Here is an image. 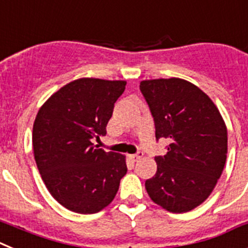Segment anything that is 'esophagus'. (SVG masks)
Segmentation results:
<instances>
[{"label":"esophagus","mask_w":248,"mask_h":248,"mask_svg":"<svg viewBox=\"0 0 248 248\" xmlns=\"http://www.w3.org/2000/svg\"><path fill=\"white\" fill-rule=\"evenodd\" d=\"M142 156H143V154H142V152H137V154H135V155H130V156H128V158H130L131 161H133V162H136V161L140 160Z\"/></svg>","instance_id":"1"}]
</instances>
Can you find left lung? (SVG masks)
<instances>
[{"instance_id":"1","label":"left lung","mask_w":248,"mask_h":248,"mask_svg":"<svg viewBox=\"0 0 248 248\" xmlns=\"http://www.w3.org/2000/svg\"><path fill=\"white\" fill-rule=\"evenodd\" d=\"M156 128V140L170 142L156 156L157 172L146 181L151 200L182 214L200 206L214 191L227 157V128L212 100L181 78L140 83Z\"/></svg>"}]
</instances>
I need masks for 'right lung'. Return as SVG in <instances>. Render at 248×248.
Masks as SVG:
<instances>
[{"label":"right lung","mask_w":248,"mask_h":248,"mask_svg":"<svg viewBox=\"0 0 248 248\" xmlns=\"http://www.w3.org/2000/svg\"><path fill=\"white\" fill-rule=\"evenodd\" d=\"M126 81L79 78L44 103L33 124L34 160L56 201L77 214H96L115 199L126 175L124 155L106 152L93 140L106 135Z\"/></svg>","instance_id":"add662e5"}]
</instances>
